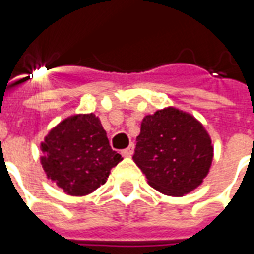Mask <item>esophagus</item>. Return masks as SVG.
Wrapping results in <instances>:
<instances>
[{
  "label": "esophagus",
  "mask_w": 254,
  "mask_h": 254,
  "mask_svg": "<svg viewBox=\"0 0 254 254\" xmlns=\"http://www.w3.org/2000/svg\"><path fill=\"white\" fill-rule=\"evenodd\" d=\"M133 149H134V147H133V144H130L127 148L122 149V152H121L122 156H125V158H130V156L133 155Z\"/></svg>",
  "instance_id": "1"
}]
</instances>
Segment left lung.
<instances>
[{
    "label": "left lung",
    "instance_id": "obj_1",
    "mask_svg": "<svg viewBox=\"0 0 254 254\" xmlns=\"http://www.w3.org/2000/svg\"><path fill=\"white\" fill-rule=\"evenodd\" d=\"M133 155L151 187L182 197L208 176L213 160L211 136L197 118L169 106L143 118Z\"/></svg>",
    "mask_w": 254,
    "mask_h": 254
}]
</instances>
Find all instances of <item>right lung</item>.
Instances as JSON below:
<instances>
[{
    "instance_id": "1",
    "label": "right lung",
    "mask_w": 254,
    "mask_h": 254,
    "mask_svg": "<svg viewBox=\"0 0 254 254\" xmlns=\"http://www.w3.org/2000/svg\"><path fill=\"white\" fill-rule=\"evenodd\" d=\"M41 163L46 177L69 196H87L103 185L122 160L113 151L94 113L63 120L41 143Z\"/></svg>"
}]
</instances>
